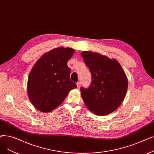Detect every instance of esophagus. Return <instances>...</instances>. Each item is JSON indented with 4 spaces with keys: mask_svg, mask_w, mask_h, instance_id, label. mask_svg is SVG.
<instances>
[{
    "mask_svg": "<svg viewBox=\"0 0 154 154\" xmlns=\"http://www.w3.org/2000/svg\"><path fill=\"white\" fill-rule=\"evenodd\" d=\"M77 88H79L80 87H81V82H78L77 83Z\"/></svg>",
    "mask_w": 154,
    "mask_h": 154,
    "instance_id": "obj_1",
    "label": "esophagus"
}]
</instances>
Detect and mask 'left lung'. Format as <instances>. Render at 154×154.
Instances as JSON below:
<instances>
[{"label":"left lung","mask_w":154,"mask_h":154,"mask_svg":"<svg viewBox=\"0 0 154 154\" xmlns=\"http://www.w3.org/2000/svg\"><path fill=\"white\" fill-rule=\"evenodd\" d=\"M81 55L92 75L89 88H81L83 101L94 114L109 115L125 99L128 89L125 73L115 59L91 51H82Z\"/></svg>","instance_id":"8db88e82"}]
</instances>
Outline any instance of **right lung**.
<instances>
[{"label":"right lung","instance_id":"right-lung-1","mask_svg":"<svg viewBox=\"0 0 154 154\" xmlns=\"http://www.w3.org/2000/svg\"><path fill=\"white\" fill-rule=\"evenodd\" d=\"M75 50L55 48L45 53L32 69L28 81L30 101L36 109L50 112L61 104L69 92L77 88L70 78L67 62Z\"/></svg>","mask_w":154,"mask_h":154}]
</instances>
